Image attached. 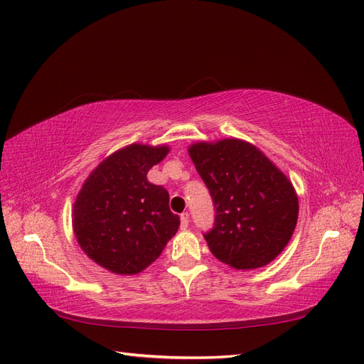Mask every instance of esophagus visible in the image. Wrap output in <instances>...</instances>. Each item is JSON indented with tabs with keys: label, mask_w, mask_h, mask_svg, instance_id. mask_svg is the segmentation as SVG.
Instances as JSON below:
<instances>
[{
	"label": "esophagus",
	"mask_w": 364,
	"mask_h": 364,
	"mask_svg": "<svg viewBox=\"0 0 364 364\" xmlns=\"http://www.w3.org/2000/svg\"><path fill=\"white\" fill-rule=\"evenodd\" d=\"M180 220H181V228L186 230L188 225H189V214H188V213H183V214L180 215Z\"/></svg>",
	"instance_id": "obj_1"
}]
</instances>
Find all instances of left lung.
Wrapping results in <instances>:
<instances>
[{"instance_id":"1","label":"left lung","mask_w":364,"mask_h":364,"mask_svg":"<svg viewBox=\"0 0 364 364\" xmlns=\"http://www.w3.org/2000/svg\"><path fill=\"white\" fill-rule=\"evenodd\" d=\"M189 156L213 197L214 227L205 236L225 264L250 270L274 261L297 225L292 183L264 153L241 139L197 142Z\"/></svg>"}]
</instances>
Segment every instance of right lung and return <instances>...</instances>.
I'll return each instance as SVG.
<instances>
[{
	"mask_svg": "<svg viewBox=\"0 0 364 364\" xmlns=\"http://www.w3.org/2000/svg\"><path fill=\"white\" fill-rule=\"evenodd\" d=\"M167 153V145L120 149L89 175L76 197V241L112 274L142 272L180 227V218L168 208V192L146 180L149 170Z\"/></svg>",
	"mask_w": 364,
	"mask_h": 364,
	"instance_id": "1",
	"label": "right lung"
}]
</instances>
